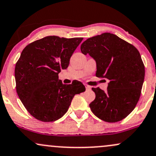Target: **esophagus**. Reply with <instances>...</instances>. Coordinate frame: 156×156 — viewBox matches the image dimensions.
Segmentation results:
<instances>
[{
	"instance_id": "esophagus-1",
	"label": "esophagus",
	"mask_w": 156,
	"mask_h": 156,
	"mask_svg": "<svg viewBox=\"0 0 156 156\" xmlns=\"http://www.w3.org/2000/svg\"><path fill=\"white\" fill-rule=\"evenodd\" d=\"M84 86H85V87H86V90H91L92 87H90V86H89V85L84 84Z\"/></svg>"
}]
</instances>
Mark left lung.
I'll return each instance as SVG.
<instances>
[{
	"instance_id": "left-lung-1",
	"label": "left lung",
	"mask_w": 156,
	"mask_h": 156,
	"mask_svg": "<svg viewBox=\"0 0 156 156\" xmlns=\"http://www.w3.org/2000/svg\"><path fill=\"white\" fill-rule=\"evenodd\" d=\"M81 50L96 61V77L109 80L106 92L92 88L95 93L90 104L92 112L106 122L125 119L139 100L144 80V65L138 50L109 32L87 39Z\"/></svg>"
}]
</instances>
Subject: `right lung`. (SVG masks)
<instances>
[{
    "mask_svg": "<svg viewBox=\"0 0 156 156\" xmlns=\"http://www.w3.org/2000/svg\"><path fill=\"white\" fill-rule=\"evenodd\" d=\"M83 37L47 36L28 44L15 64L16 91L27 110L44 122L61 119L67 112L73 97L85 91L81 82L63 84L61 69Z\"/></svg>",
    "mask_w": 156,
    "mask_h": 156,
    "instance_id": "obj_1",
    "label": "right lung"
}]
</instances>
